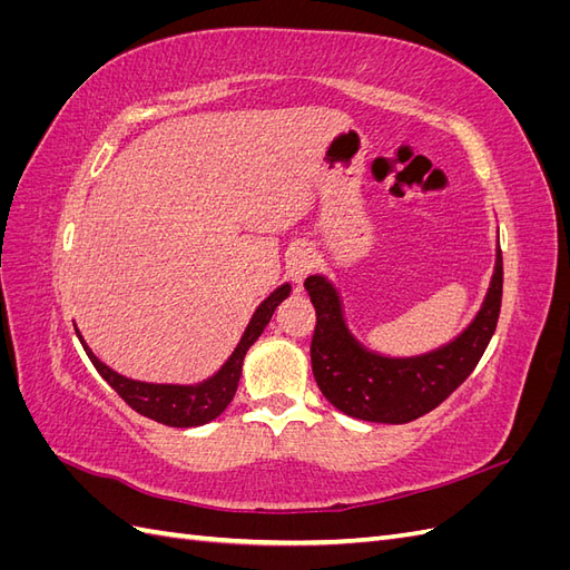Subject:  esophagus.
Listing matches in <instances>:
<instances>
[{
	"label": "esophagus",
	"instance_id": "obj_1",
	"mask_svg": "<svg viewBox=\"0 0 570 570\" xmlns=\"http://www.w3.org/2000/svg\"><path fill=\"white\" fill-rule=\"evenodd\" d=\"M312 271H314V254H312V249L299 245V247H295V249L287 254V275L297 285H302L306 275L312 273Z\"/></svg>",
	"mask_w": 570,
	"mask_h": 570
}]
</instances>
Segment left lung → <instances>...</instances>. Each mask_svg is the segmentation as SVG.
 Listing matches in <instances>:
<instances>
[{
  "label": "left lung",
  "instance_id": "1",
  "mask_svg": "<svg viewBox=\"0 0 570 570\" xmlns=\"http://www.w3.org/2000/svg\"><path fill=\"white\" fill-rule=\"evenodd\" d=\"M502 249H497L492 287L469 331L433 354L383 358L364 352L347 335L335 289L321 275H308L304 287L316 308L312 371L323 396L361 421L409 423L421 419L440 406L485 354L502 308Z\"/></svg>",
  "mask_w": 570,
  "mask_h": 570
}]
</instances>
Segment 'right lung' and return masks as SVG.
I'll list each match as a JSON object with an SVG mask.
<instances>
[{
  "instance_id": "add662e5",
  "label": "right lung",
  "mask_w": 570,
  "mask_h": 570,
  "mask_svg": "<svg viewBox=\"0 0 570 570\" xmlns=\"http://www.w3.org/2000/svg\"><path fill=\"white\" fill-rule=\"evenodd\" d=\"M287 295H289V285L275 289L273 295L256 308L245 337L239 340L237 350L226 361V366H223L212 381L195 387L149 385V383L128 381V377L118 375L116 371L101 364V361L90 352L88 344L82 342V337L80 335L78 337L82 342L85 354L90 356L92 366L97 368V373L105 377V381L118 392L120 400H124L132 411H137L145 419H151L170 428H195V425L214 421L218 413H223V409L230 404L239 383V375H243V361L247 350L258 340V335L264 333V327L268 325L275 306H278Z\"/></svg>"
}]
</instances>
